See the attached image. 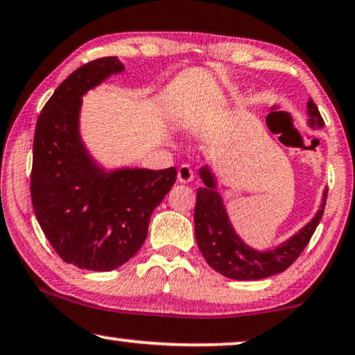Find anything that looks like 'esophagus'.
Segmentation results:
<instances>
[{"label": "esophagus", "mask_w": 355, "mask_h": 355, "mask_svg": "<svg viewBox=\"0 0 355 355\" xmlns=\"http://www.w3.org/2000/svg\"><path fill=\"white\" fill-rule=\"evenodd\" d=\"M193 178H194V173L188 164H183V166L178 167V182L180 183H189Z\"/></svg>", "instance_id": "34e87169"}]
</instances>
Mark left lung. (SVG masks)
Here are the masks:
<instances>
[{
  "label": "left lung",
  "mask_w": 355,
  "mask_h": 355,
  "mask_svg": "<svg viewBox=\"0 0 355 355\" xmlns=\"http://www.w3.org/2000/svg\"><path fill=\"white\" fill-rule=\"evenodd\" d=\"M307 114L311 117L309 125L312 128L323 127V119L312 99L307 103ZM199 175L204 187L198 188L194 207V236L198 248L214 270L232 279H262L286 270L311 241L325 211L328 188L323 191L320 209L306 227L270 251H256L234 232L211 168L201 167Z\"/></svg>",
  "instance_id": "8db88e82"
}]
</instances>
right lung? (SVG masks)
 I'll use <instances>...</instances> for the list:
<instances>
[{
  "instance_id": "obj_1",
  "label": "right lung",
  "mask_w": 355,
  "mask_h": 355,
  "mask_svg": "<svg viewBox=\"0 0 355 355\" xmlns=\"http://www.w3.org/2000/svg\"><path fill=\"white\" fill-rule=\"evenodd\" d=\"M116 56L78 67L38 116L30 178L33 212L64 262L109 272L130 261L148 234L149 218L175 183V167L106 172L80 137L82 96L123 72Z\"/></svg>"
}]
</instances>
